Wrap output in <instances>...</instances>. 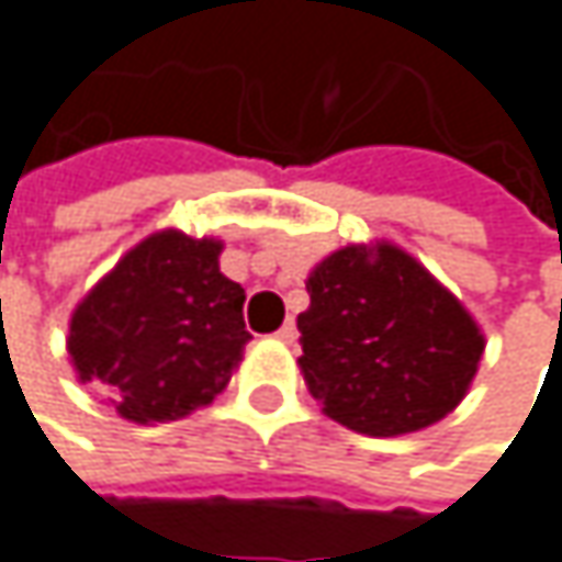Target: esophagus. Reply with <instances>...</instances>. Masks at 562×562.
<instances>
[{
	"mask_svg": "<svg viewBox=\"0 0 562 562\" xmlns=\"http://www.w3.org/2000/svg\"><path fill=\"white\" fill-rule=\"evenodd\" d=\"M295 335H299V331H295V322H285L280 331H277V338H280L282 345H292V341H295Z\"/></svg>",
	"mask_w": 562,
	"mask_h": 562,
	"instance_id": "obj_1",
	"label": "esophagus"
}]
</instances>
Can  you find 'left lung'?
I'll list each match as a JSON object with an SVG mask.
<instances>
[{
    "mask_svg": "<svg viewBox=\"0 0 562 562\" xmlns=\"http://www.w3.org/2000/svg\"><path fill=\"white\" fill-rule=\"evenodd\" d=\"M302 378L322 409L364 436H403L452 413L485 335L423 263L387 240L351 244L305 280Z\"/></svg>",
    "mask_w": 562,
    "mask_h": 562,
    "instance_id": "8db88e82",
    "label": "left lung"
}]
</instances>
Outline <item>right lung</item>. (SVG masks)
Here are the masks:
<instances>
[{"label": "right lung", "mask_w": 562, "mask_h": 562, "mask_svg": "<svg viewBox=\"0 0 562 562\" xmlns=\"http://www.w3.org/2000/svg\"><path fill=\"white\" fill-rule=\"evenodd\" d=\"M224 244L159 231L136 244L70 315L67 355L130 423L207 406L244 358V289L217 267Z\"/></svg>", "instance_id": "add662e5"}]
</instances>
